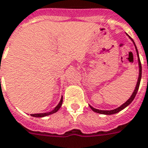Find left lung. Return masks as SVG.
<instances>
[{
	"mask_svg": "<svg viewBox=\"0 0 148 148\" xmlns=\"http://www.w3.org/2000/svg\"><path fill=\"white\" fill-rule=\"evenodd\" d=\"M130 37V36H129ZM130 39L133 41L132 38H130ZM133 43H134V41H133ZM134 45L136 47V52H137V56H138V63H139V68H140V72H139V77H138V81H137V83H136V88H135V90L134 92H132V96L130 97V99H128L125 103L124 104H122L121 106H120L119 108H116L114 110H98V109H96V108H92V106L89 105V107L92 110H93L94 112H96V113H99V114H116L119 112V111H121V110H123L124 108H125L128 106V105H130L132 101L135 98L136 95L137 93V91L139 89V86H140V80H141V75H142V66H141V63H140V57H139V54H138V51H137V49H136V46L135 43H134Z\"/></svg>",
	"mask_w": 148,
	"mask_h": 148,
	"instance_id": "obj_1",
	"label": "left lung"
}]
</instances>
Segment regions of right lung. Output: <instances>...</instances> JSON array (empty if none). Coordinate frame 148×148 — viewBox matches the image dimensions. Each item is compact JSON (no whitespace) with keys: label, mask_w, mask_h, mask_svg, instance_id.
<instances>
[{"label":"right lung","mask_w":148,"mask_h":148,"mask_svg":"<svg viewBox=\"0 0 148 148\" xmlns=\"http://www.w3.org/2000/svg\"><path fill=\"white\" fill-rule=\"evenodd\" d=\"M62 103H63V97L61 98L60 99V102L59 103V104L55 108V109L52 111H50V112H48V113H41V114H31V116L33 117H38V118H41V117H45V116L49 115V114H54L56 112H57L59 109L61 108V106H62Z\"/></svg>","instance_id":"1"}]
</instances>
